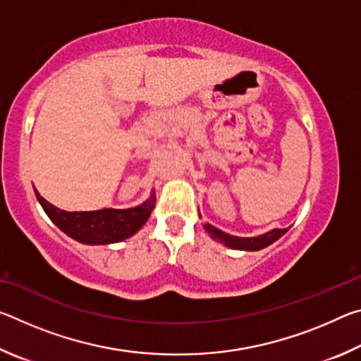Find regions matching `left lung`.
Masks as SVG:
<instances>
[{"label":"left lung","instance_id":"obj_1","mask_svg":"<svg viewBox=\"0 0 361 361\" xmlns=\"http://www.w3.org/2000/svg\"><path fill=\"white\" fill-rule=\"evenodd\" d=\"M204 229L209 232V235L213 240H216L223 245L229 247L232 250H243V252H258L271 245L276 240H279L288 229H272L266 232V234L258 235V237H237L226 234L221 229L215 228L210 223H204Z\"/></svg>","mask_w":361,"mask_h":361}]
</instances>
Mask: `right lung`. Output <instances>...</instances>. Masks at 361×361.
<instances>
[{"instance_id": "1", "label": "right lung", "mask_w": 361, "mask_h": 361, "mask_svg": "<svg viewBox=\"0 0 361 361\" xmlns=\"http://www.w3.org/2000/svg\"><path fill=\"white\" fill-rule=\"evenodd\" d=\"M35 194L52 223L71 239L85 243V245H109V243L129 239L143 228L156 205V195L152 191L143 204L133 207V209L65 212L49 204L36 189Z\"/></svg>"}]
</instances>
